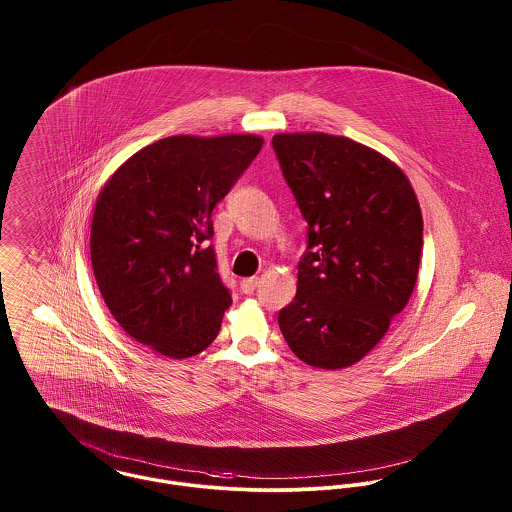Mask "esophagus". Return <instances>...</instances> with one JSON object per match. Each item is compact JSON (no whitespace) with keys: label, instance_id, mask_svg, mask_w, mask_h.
<instances>
[{"label":"esophagus","instance_id":"34e87169","mask_svg":"<svg viewBox=\"0 0 512 512\" xmlns=\"http://www.w3.org/2000/svg\"><path fill=\"white\" fill-rule=\"evenodd\" d=\"M256 286H258V278H246L240 282V292L250 295L256 290Z\"/></svg>","mask_w":512,"mask_h":512}]
</instances>
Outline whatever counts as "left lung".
Instances as JSON below:
<instances>
[{
	"instance_id": "1",
	"label": "left lung",
	"mask_w": 512,
	"mask_h": 512,
	"mask_svg": "<svg viewBox=\"0 0 512 512\" xmlns=\"http://www.w3.org/2000/svg\"><path fill=\"white\" fill-rule=\"evenodd\" d=\"M272 144L309 226L280 331L305 365L347 368L382 341L414 292L418 197L392 159L345 136L276 134Z\"/></svg>"
}]
</instances>
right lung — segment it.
Returning <instances> with one entry per match:
<instances>
[{
    "label": "right lung",
    "instance_id": "1",
    "mask_svg": "<svg viewBox=\"0 0 512 512\" xmlns=\"http://www.w3.org/2000/svg\"><path fill=\"white\" fill-rule=\"evenodd\" d=\"M262 144L254 134L163 138L100 189L92 272L114 319L151 351L179 361L217 339L232 297L207 244L211 215Z\"/></svg>",
    "mask_w": 512,
    "mask_h": 512
}]
</instances>
